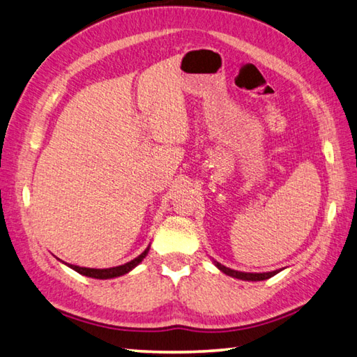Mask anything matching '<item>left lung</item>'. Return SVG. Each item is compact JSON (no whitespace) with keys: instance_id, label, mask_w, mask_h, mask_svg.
Listing matches in <instances>:
<instances>
[{"instance_id":"obj_1","label":"left lung","mask_w":357,"mask_h":357,"mask_svg":"<svg viewBox=\"0 0 357 357\" xmlns=\"http://www.w3.org/2000/svg\"><path fill=\"white\" fill-rule=\"evenodd\" d=\"M213 259V258H211ZM214 266H216L222 273L228 275V277H233V278H238L242 281H262V280H268L273 275H277L280 271H273V272H259V273H253V272H239V271H233L230 267H225L224 264H220L216 259H213Z\"/></svg>"}]
</instances>
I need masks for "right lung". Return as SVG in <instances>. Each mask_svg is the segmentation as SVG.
<instances>
[{
  "instance_id": "right-lung-1",
  "label": "right lung",
  "mask_w": 357,
  "mask_h": 357,
  "mask_svg": "<svg viewBox=\"0 0 357 357\" xmlns=\"http://www.w3.org/2000/svg\"><path fill=\"white\" fill-rule=\"evenodd\" d=\"M149 248H151V244L146 247V250L139 255V257H137L135 259H132L129 262H126V264L123 266H116V267H109V268H90V267H80V266H74V264H68V262H63L65 266H68L70 268H73V271H76L77 273L84 275V277H90V278H96V280H110V278H116V277H121V275H126L129 273L130 271H133L141 261H143L147 253H149Z\"/></svg>"
}]
</instances>
